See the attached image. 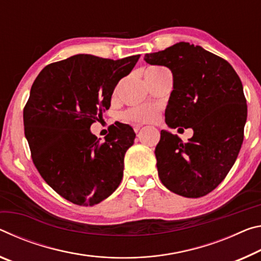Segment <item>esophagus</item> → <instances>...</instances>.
Masks as SVG:
<instances>
[{"label": "esophagus", "mask_w": 261, "mask_h": 261, "mask_svg": "<svg viewBox=\"0 0 261 261\" xmlns=\"http://www.w3.org/2000/svg\"><path fill=\"white\" fill-rule=\"evenodd\" d=\"M133 128H134L135 133H138V132L141 129V128H142V125H133Z\"/></svg>", "instance_id": "esophagus-1"}]
</instances>
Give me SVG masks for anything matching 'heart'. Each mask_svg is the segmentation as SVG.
Returning <instances> with one entry per match:
<instances>
[{
    "mask_svg": "<svg viewBox=\"0 0 261 261\" xmlns=\"http://www.w3.org/2000/svg\"><path fill=\"white\" fill-rule=\"evenodd\" d=\"M160 67H151L147 70L159 69ZM159 115V109L153 105H140L134 106V108L128 109L122 113L121 118L127 122L133 123H143V122H151L155 120Z\"/></svg>",
    "mask_w": 261,
    "mask_h": 261,
    "instance_id": "heart-1",
    "label": "heart"
}]
</instances>
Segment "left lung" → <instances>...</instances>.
I'll list each match as a JSON object with an SVG mask.
<instances>
[{"label": "left lung", "mask_w": 261, "mask_h": 261, "mask_svg": "<svg viewBox=\"0 0 261 261\" xmlns=\"http://www.w3.org/2000/svg\"><path fill=\"white\" fill-rule=\"evenodd\" d=\"M144 60L172 71L166 125L193 129L187 142L161 130L155 149L159 177L173 193L201 198L223 181L241 150L247 117L242 81L227 60L189 42Z\"/></svg>", "instance_id": "8db88e82"}]
</instances>
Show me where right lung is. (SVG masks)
<instances>
[{
	"instance_id": "obj_1",
	"label": "right lung",
	"mask_w": 261,
	"mask_h": 261,
	"mask_svg": "<svg viewBox=\"0 0 261 261\" xmlns=\"http://www.w3.org/2000/svg\"><path fill=\"white\" fill-rule=\"evenodd\" d=\"M139 58L77 54L46 66L34 80L23 111L25 138L42 179L68 201L93 206L120 185L133 128L117 121L100 142L90 127Z\"/></svg>"
}]
</instances>
